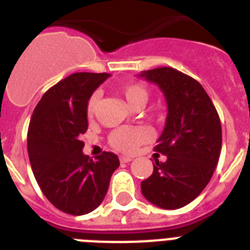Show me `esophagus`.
<instances>
[{"mask_svg": "<svg viewBox=\"0 0 250 250\" xmlns=\"http://www.w3.org/2000/svg\"><path fill=\"white\" fill-rule=\"evenodd\" d=\"M119 161H121V162H125V164H127V162H131V161H132V158H131V157H127V156H119Z\"/></svg>", "mask_w": 250, "mask_h": 250, "instance_id": "34e87169", "label": "esophagus"}]
</instances>
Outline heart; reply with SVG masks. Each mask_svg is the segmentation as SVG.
Masks as SVG:
<instances>
[{"label": "heart", "instance_id": "heart-1", "mask_svg": "<svg viewBox=\"0 0 250 250\" xmlns=\"http://www.w3.org/2000/svg\"><path fill=\"white\" fill-rule=\"evenodd\" d=\"M121 93L125 98V101L129 105L136 107L143 106L148 100V90L143 84L132 83L123 86ZM98 104V96L93 94L90 96L86 102V117L92 119L96 114ZM152 131L144 125H133V127H121V128L114 129L110 133L109 141L113 148L123 153H133L136 152L139 146L145 143H148L152 139Z\"/></svg>", "mask_w": 250, "mask_h": 250}]
</instances>
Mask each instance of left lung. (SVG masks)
I'll use <instances>...</instances> for the list:
<instances>
[{
  "label": "left lung",
  "instance_id": "obj_1",
  "mask_svg": "<svg viewBox=\"0 0 250 250\" xmlns=\"http://www.w3.org/2000/svg\"><path fill=\"white\" fill-rule=\"evenodd\" d=\"M139 76L160 86L168 109L154 146L167 160L156 161L153 174L141 182V192L162 209H179L193 201L213 176L221 156V119L193 78L172 67L153 68Z\"/></svg>",
  "mask_w": 250,
  "mask_h": 250
}]
</instances>
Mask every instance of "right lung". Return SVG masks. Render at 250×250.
Instances as JSON below:
<instances>
[{
    "label": "right lung",
    "instance_id": "1",
    "mask_svg": "<svg viewBox=\"0 0 250 250\" xmlns=\"http://www.w3.org/2000/svg\"><path fill=\"white\" fill-rule=\"evenodd\" d=\"M109 74L75 72L49 88L33 110L27 148L33 175L45 197L63 213L83 215L102 202L119 166L117 154L96 161L83 153L86 102Z\"/></svg>",
    "mask_w": 250,
    "mask_h": 250
}]
</instances>
